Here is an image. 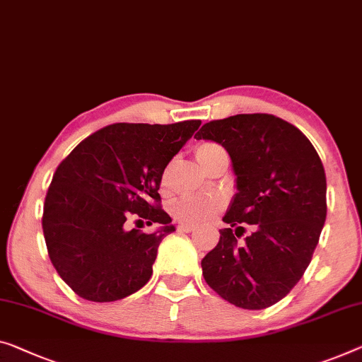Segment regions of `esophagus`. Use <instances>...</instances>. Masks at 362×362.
<instances>
[{
	"mask_svg": "<svg viewBox=\"0 0 362 362\" xmlns=\"http://www.w3.org/2000/svg\"><path fill=\"white\" fill-rule=\"evenodd\" d=\"M177 229L182 230V233H193V230H195L197 228H195V226H192V224L179 223V224H177Z\"/></svg>",
	"mask_w": 362,
	"mask_h": 362,
	"instance_id": "1",
	"label": "esophagus"
}]
</instances>
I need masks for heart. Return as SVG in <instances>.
Instances as JSON below:
<instances>
[{
  "mask_svg": "<svg viewBox=\"0 0 362 362\" xmlns=\"http://www.w3.org/2000/svg\"><path fill=\"white\" fill-rule=\"evenodd\" d=\"M223 154H226V151L218 143L213 141H203L195 148L198 163L204 169H208ZM169 170L170 165L167 167L163 177H160V187H163V190L169 188ZM223 208L224 199L218 195H185L172 203V214L175 216V219L179 223L197 226L214 218L216 214L221 213Z\"/></svg>",
  "mask_w": 362,
  "mask_h": 362,
  "instance_id": "b5f03b06",
  "label": "heart"
}]
</instances>
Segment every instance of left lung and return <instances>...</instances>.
I'll list each match as a JSON object with an SVG mask.
<instances>
[{
  "label": "left lung",
  "mask_w": 362,
  "mask_h": 362,
  "mask_svg": "<svg viewBox=\"0 0 362 362\" xmlns=\"http://www.w3.org/2000/svg\"><path fill=\"white\" fill-rule=\"evenodd\" d=\"M197 139L228 151L237 193L219 242L202 260L224 300L249 310L276 304L309 267L327 218L325 169L299 128L269 113L204 123ZM250 225L252 233L239 241Z\"/></svg>",
  "instance_id": "8db88e82"
}]
</instances>
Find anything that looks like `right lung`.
I'll list each match as a JSON object with an SVG mask.
<instances>
[{"mask_svg":"<svg viewBox=\"0 0 362 362\" xmlns=\"http://www.w3.org/2000/svg\"><path fill=\"white\" fill-rule=\"evenodd\" d=\"M199 125L113 123L57 167L43 203V237L57 273L79 298L120 300L149 281L160 240L175 230L160 208V177ZM129 215L163 228L128 231Z\"/></svg>","mask_w":362,"mask_h":362,"instance_id":"right-lung-1","label":"right lung"}]
</instances>
